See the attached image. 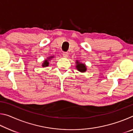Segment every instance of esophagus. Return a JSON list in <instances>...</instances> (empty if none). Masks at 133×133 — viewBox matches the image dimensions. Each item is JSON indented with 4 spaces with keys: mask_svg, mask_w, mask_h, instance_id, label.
I'll use <instances>...</instances> for the list:
<instances>
[{
    "mask_svg": "<svg viewBox=\"0 0 133 133\" xmlns=\"http://www.w3.org/2000/svg\"><path fill=\"white\" fill-rule=\"evenodd\" d=\"M63 56L64 57L67 58V57H68V56H69V53L67 52H63Z\"/></svg>",
    "mask_w": 133,
    "mask_h": 133,
    "instance_id": "1",
    "label": "esophagus"
}]
</instances>
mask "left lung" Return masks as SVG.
<instances>
[{
	"label": "left lung",
	"instance_id": "8db88e82",
	"mask_svg": "<svg viewBox=\"0 0 133 133\" xmlns=\"http://www.w3.org/2000/svg\"><path fill=\"white\" fill-rule=\"evenodd\" d=\"M76 68L78 71L81 73H84L87 70L86 65L83 63H81L79 60H76Z\"/></svg>",
	"mask_w": 133,
	"mask_h": 133
}]
</instances>
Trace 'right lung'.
Wrapping results in <instances>:
<instances>
[{"instance_id": "right-lung-1", "label": "right lung", "mask_w": 133, "mask_h": 133, "mask_svg": "<svg viewBox=\"0 0 133 133\" xmlns=\"http://www.w3.org/2000/svg\"><path fill=\"white\" fill-rule=\"evenodd\" d=\"M54 57H54V56H49V57H47L46 59H45L44 61H43V63L42 64V66L43 67H46L49 66V62H50V60L52 59V58H53Z\"/></svg>"}]
</instances>
